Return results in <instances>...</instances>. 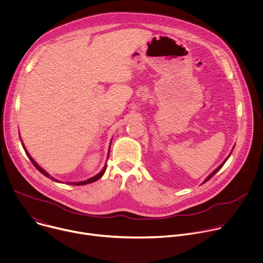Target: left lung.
I'll return each mask as SVG.
<instances>
[{"label": "left lung", "instance_id": "obj_1", "mask_svg": "<svg viewBox=\"0 0 263 263\" xmlns=\"http://www.w3.org/2000/svg\"><path fill=\"white\" fill-rule=\"evenodd\" d=\"M228 158H229V156L226 158V160H224V161H223V162H222L220 165H218V167H216V168H215V170H214V171H213V172H212V173H211V174H210V175H209V176L206 178V180L204 181V183H205V182H207V181H208V180H209L211 177H213V176H214V175H215V174H216V173H217V172H218V171H219V170L222 167V165L224 164V162H226V161L228 160Z\"/></svg>", "mask_w": 263, "mask_h": 263}]
</instances>
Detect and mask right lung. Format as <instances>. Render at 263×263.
<instances>
[{"label": "right lung", "mask_w": 263, "mask_h": 263, "mask_svg": "<svg viewBox=\"0 0 263 263\" xmlns=\"http://www.w3.org/2000/svg\"><path fill=\"white\" fill-rule=\"evenodd\" d=\"M23 144V143H22ZM23 147H24V149H25V152H26V154H27V156L29 157V159L31 160V162L33 163V165L37 168V170H39L43 175H45L46 177H48V178H50V175L44 170V168H42L39 164H37L36 162H35V160L30 156V154L28 153V151H27V149L25 148V146H24V144H23ZM108 152H110V147H109V151ZM109 155V154H108ZM105 171H106V164H105V166L103 167V170L98 174V175H96V176H93V177H91V178H89V179H87V180H85V181H81V182H71V183H69V185H85V184H89V183H92V182H95V181H97V180H99L103 175H104V173H105ZM51 179L52 180H54V181H56V182H58L56 179H54V178H52L51 177Z\"/></svg>", "instance_id": "obj_1"}]
</instances>
